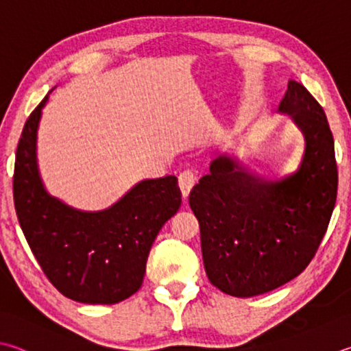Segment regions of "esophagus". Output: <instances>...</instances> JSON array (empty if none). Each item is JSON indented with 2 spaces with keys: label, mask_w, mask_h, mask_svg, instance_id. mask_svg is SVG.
<instances>
[{
  "label": "esophagus",
  "mask_w": 351,
  "mask_h": 351,
  "mask_svg": "<svg viewBox=\"0 0 351 351\" xmlns=\"http://www.w3.org/2000/svg\"><path fill=\"white\" fill-rule=\"evenodd\" d=\"M197 181V176L195 173V170L187 169L180 173V187L182 190V195L187 196L190 193V190L193 189V186Z\"/></svg>",
  "instance_id": "esophagus-1"
}]
</instances>
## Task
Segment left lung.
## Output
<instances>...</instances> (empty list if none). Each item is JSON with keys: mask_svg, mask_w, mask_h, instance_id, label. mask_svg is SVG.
<instances>
[{"mask_svg": "<svg viewBox=\"0 0 351 351\" xmlns=\"http://www.w3.org/2000/svg\"><path fill=\"white\" fill-rule=\"evenodd\" d=\"M279 112L290 114L305 138L295 171L267 180L219 156L189 196L210 282L237 298L263 295L301 275L335 208L337 167L326 112L295 80Z\"/></svg>", "mask_w": 351, "mask_h": 351, "instance_id": "obj_1", "label": "left lung"}]
</instances>
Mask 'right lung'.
I'll list each match as a JSON object with an SVG mask.
<instances>
[{"instance_id": "add662e5", "label": "right lung", "mask_w": 351, "mask_h": 351, "mask_svg": "<svg viewBox=\"0 0 351 351\" xmlns=\"http://www.w3.org/2000/svg\"><path fill=\"white\" fill-rule=\"evenodd\" d=\"M44 98L24 124L16 147L14 202L44 275L60 293L84 304H117L139 290L152 244L181 207L176 176L145 180L103 212H80L50 196L36 165Z\"/></svg>"}]
</instances>
